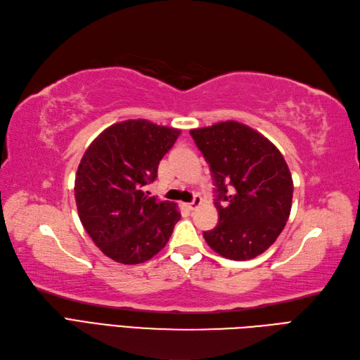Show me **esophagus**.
Instances as JSON below:
<instances>
[{"mask_svg": "<svg viewBox=\"0 0 360 360\" xmlns=\"http://www.w3.org/2000/svg\"><path fill=\"white\" fill-rule=\"evenodd\" d=\"M201 204H202L201 196L195 195V196H193V201H192V202H189V204H184V205H186V208H189V210H195V208L200 207Z\"/></svg>", "mask_w": 360, "mask_h": 360, "instance_id": "esophagus-1", "label": "esophagus"}]
</instances>
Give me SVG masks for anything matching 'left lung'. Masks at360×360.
<instances>
[{
  "mask_svg": "<svg viewBox=\"0 0 360 360\" xmlns=\"http://www.w3.org/2000/svg\"><path fill=\"white\" fill-rule=\"evenodd\" d=\"M191 135L216 186L219 223L204 232L207 244L233 260L262 255L290 214L293 181L286 160L262 134L235 120L192 129Z\"/></svg>",
  "mask_w": 360,
  "mask_h": 360,
  "instance_id": "obj_1",
  "label": "left lung"
}]
</instances>
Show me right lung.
I'll return each mask as SVG.
<instances>
[{"instance_id":"1","label":"right lung","mask_w":360,"mask_h":360,"mask_svg":"<svg viewBox=\"0 0 360 360\" xmlns=\"http://www.w3.org/2000/svg\"><path fill=\"white\" fill-rule=\"evenodd\" d=\"M146 119L115 123L86 148L74 181L77 212L110 259L135 265L164 249L181 214L177 204L143 192L180 135Z\"/></svg>"}]
</instances>
